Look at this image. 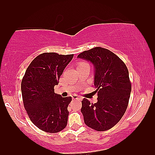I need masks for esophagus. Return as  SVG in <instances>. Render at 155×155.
Instances as JSON below:
<instances>
[{
	"mask_svg": "<svg viewBox=\"0 0 155 155\" xmlns=\"http://www.w3.org/2000/svg\"><path fill=\"white\" fill-rule=\"evenodd\" d=\"M72 98H73V99H79V100H81V97L78 96L77 95H73V96H72Z\"/></svg>",
	"mask_w": 155,
	"mask_h": 155,
	"instance_id": "obj_1",
	"label": "esophagus"
}]
</instances>
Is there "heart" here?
<instances>
[{
	"label": "heart",
	"mask_w": 155,
	"mask_h": 155,
	"mask_svg": "<svg viewBox=\"0 0 155 155\" xmlns=\"http://www.w3.org/2000/svg\"><path fill=\"white\" fill-rule=\"evenodd\" d=\"M86 64H88L87 63H86V62H81V63H79V66H82V65H86Z\"/></svg>",
	"instance_id": "1"
}]
</instances>
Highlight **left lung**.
Wrapping results in <instances>:
<instances>
[{
    "instance_id": "1",
    "label": "left lung",
    "mask_w": 155,
    "mask_h": 155,
    "mask_svg": "<svg viewBox=\"0 0 155 155\" xmlns=\"http://www.w3.org/2000/svg\"><path fill=\"white\" fill-rule=\"evenodd\" d=\"M94 66V85L98 102L82 101L84 123L97 131H106L119 122L128 106L131 92L128 69L112 51L101 47L84 51L78 55Z\"/></svg>"
}]
</instances>
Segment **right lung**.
Masks as SVG:
<instances>
[{
  "mask_svg": "<svg viewBox=\"0 0 155 155\" xmlns=\"http://www.w3.org/2000/svg\"><path fill=\"white\" fill-rule=\"evenodd\" d=\"M74 54L45 52L36 57L26 69L21 82L24 107L30 120L42 130L56 133L67 125L71 97L54 93L64 69Z\"/></svg>",
  "mask_w": 155,
  "mask_h": 155,
  "instance_id": "obj_1",
  "label": "right lung"
}]
</instances>
